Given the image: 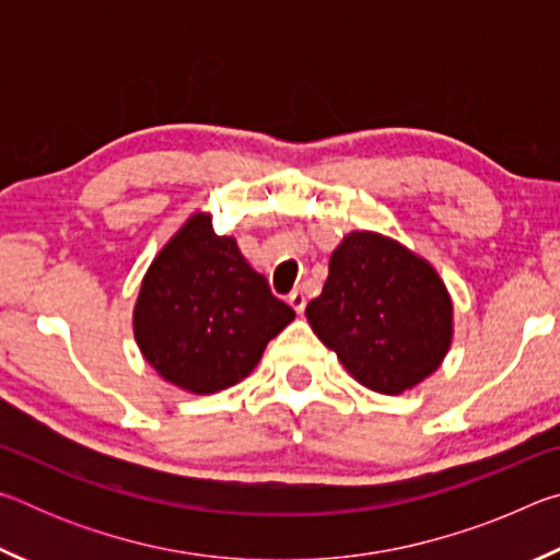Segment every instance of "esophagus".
<instances>
[{"label":"esophagus","instance_id":"1","mask_svg":"<svg viewBox=\"0 0 560 560\" xmlns=\"http://www.w3.org/2000/svg\"><path fill=\"white\" fill-rule=\"evenodd\" d=\"M289 303H291V308L296 311V314H303V308H306V291L293 289L289 293Z\"/></svg>","mask_w":560,"mask_h":560}]
</instances>
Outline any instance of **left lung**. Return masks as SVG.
I'll use <instances>...</instances> for the list:
<instances>
[{"instance_id": "obj_1", "label": "left lung", "mask_w": 560, "mask_h": 560, "mask_svg": "<svg viewBox=\"0 0 560 560\" xmlns=\"http://www.w3.org/2000/svg\"><path fill=\"white\" fill-rule=\"evenodd\" d=\"M306 318L340 365L381 395L420 385L442 365L454 338V303L438 269L371 230L340 240Z\"/></svg>"}]
</instances>
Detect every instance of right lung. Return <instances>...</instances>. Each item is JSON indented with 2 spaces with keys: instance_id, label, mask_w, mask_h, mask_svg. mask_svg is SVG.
I'll return each instance as SVG.
<instances>
[{
  "instance_id": "right-lung-1",
  "label": "right lung",
  "mask_w": 560,
  "mask_h": 560,
  "mask_svg": "<svg viewBox=\"0 0 560 560\" xmlns=\"http://www.w3.org/2000/svg\"><path fill=\"white\" fill-rule=\"evenodd\" d=\"M296 318L242 257L234 236L197 210L150 261L132 306V336L163 381L212 395L244 381Z\"/></svg>"
}]
</instances>
